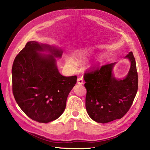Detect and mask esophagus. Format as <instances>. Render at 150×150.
<instances>
[{"instance_id":"1","label":"esophagus","mask_w":150,"mask_h":150,"mask_svg":"<svg viewBox=\"0 0 150 150\" xmlns=\"http://www.w3.org/2000/svg\"><path fill=\"white\" fill-rule=\"evenodd\" d=\"M77 83L79 85H82L83 83V80L82 79V78H79L77 79Z\"/></svg>"}]
</instances>
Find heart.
<instances>
[{
    "label": "heart",
    "instance_id": "1",
    "mask_svg": "<svg viewBox=\"0 0 150 150\" xmlns=\"http://www.w3.org/2000/svg\"><path fill=\"white\" fill-rule=\"evenodd\" d=\"M93 54V50L88 49V48H85V49H82L76 50L74 52V58L77 61H81L86 58L90 57L91 54ZM74 57L71 56H67L65 59V62L66 64L68 65L69 67L71 69H74L75 65V60L74 59ZM101 61V57H99L96 58L95 64H98Z\"/></svg>",
    "mask_w": 150,
    "mask_h": 150
}]
</instances>
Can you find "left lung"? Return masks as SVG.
<instances>
[{"instance_id": "obj_1", "label": "left lung", "mask_w": 150, "mask_h": 150, "mask_svg": "<svg viewBox=\"0 0 150 150\" xmlns=\"http://www.w3.org/2000/svg\"><path fill=\"white\" fill-rule=\"evenodd\" d=\"M129 60L130 69L122 79L115 76L116 62L101 66L86 73L85 107L90 117L95 122L106 123L122 118L133 102L138 90V74L132 52L125 57Z\"/></svg>"}]
</instances>
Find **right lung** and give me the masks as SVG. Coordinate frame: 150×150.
<instances>
[{"label":"right lung","mask_w":150,"mask_h":150,"mask_svg":"<svg viewBox=\"0 0 150 150\" xmlns=\"http://www.w3.org/2000/svg\"><path fill=\"white\" fill-rule=\"evenodd\" d=\"M62 54L56 46L30 41L13 63L14 98L28 117L39 123H49L60 117L76 83V76H64L58 70L56 59Z\"/></svg>","instance_id":"1"}]
</instances>
